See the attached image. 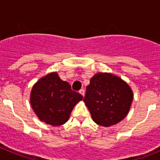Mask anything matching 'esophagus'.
<instances>
[{"mask_svg": "<svg viewBox=\"0 0 160 160\" xmlns=\"http://www.w3.org/2000/svg\"><path fill=\"white\" fill-rule=\"evenodd\" d=\"M79 93H80V94H81L83 96V97H84V95H85V90H83V89H81V90H79Z\"/></svg>", "mask_w": 160, "mask_h": 160, "instance_id": "1", "label": "esophagus"}]
</instances>
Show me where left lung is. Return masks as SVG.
<instances>
[{"instance_id": "left-lung-1", "label": "left lung", "mask_w": 160, "mask_h": 160, "mask_svg": "<svg viewBox=\"0 0 160 160\" xmlns=\"http://www.w3.org/2000/svg\"><path fill=\"white\" fill-rule=\"evenodd\" d=\"M132 100V90L122 79L111 73H98L90 79L83 101L94 122L108 128L127 116Z\"/></svg>"}]
</instances>
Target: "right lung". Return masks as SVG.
Listing matches in <instances>:
<instances>
[{"label":"right lung","instance_id":"right-lung-1","mask_svg":"<svg viewBox=\"0 0 160 160\" xmlns=\"http://www.w3.org/2000/svg\"><path fill=\"white\" fill-rule=\"evenodd\" d=\"M79 93L71 90L56 72L48 73L32 87L30 103L38 118L51 126L66 123L73 107L82 100Z\"/></svg>","mask_w":160,"mask_h":160}]
</instances>
